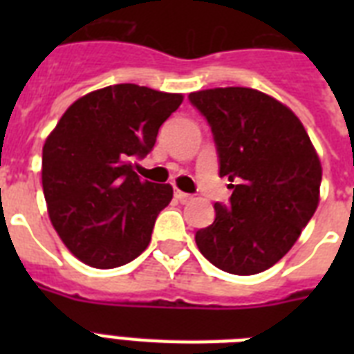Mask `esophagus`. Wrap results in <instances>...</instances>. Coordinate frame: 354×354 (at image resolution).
I'll return each mask as SVG.
<instances>
[{
	"mask_svg": "<svg viewBox=\"0 0 354 354\" xmlns=\"http://www.w3.org/2000/svg\"><path fill=\"white\" fill-rule=\"evenodd\" d=\"M174 198L176 200H180V202H189V200H191V194H187V193H183V191H174Z\"/></svg>",
	"mask_w": 354,
	"mask_h": 354,
	"instance_id": "34e87169",
	"label": "esophagus"
}]
</instances>
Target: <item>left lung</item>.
<instances>
[{
  "label": "left lung",
  "mask_w": 354,
  "mask_h": 354,
  "mask_svg": "<svg viewBox=\"0 0 354 354\" xmlns=\"http://www.w3.org/2000/svg\"><path fill=\"white\" fill-rule=\"evenodd\" d=\"M209 122L218 174L233 189L215 204V221L194 235L211 264L253 275L294 246L319 202L322 163L301 121L274 97L252 88L189 93Z\"/></svg>",
  "instance_id": "1"
}]
</instances>
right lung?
<instances>
[{
    "mask_svg": "<svg viewBox=\"0 0 354 354\" xmlns=\"http://www.w3.org/2000/svg\"><path fill=\"white\" fill-rule=\"evenodd\" d=\"M180 93L138 84L106 86L66 110L41 152V185L53 226L75 257L118 268L147 250L169 183L133 172L158 130L182 104Z\"/></svg>",
    "mask_w": 354,
    "mask_h": 354,
    "instance_id": "right-lung-1",
    "label": "right lung"
}]
</instances>
